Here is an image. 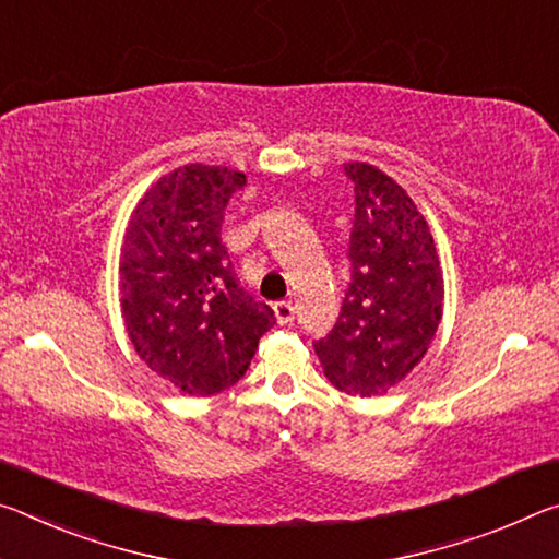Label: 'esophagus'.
Listing matches in <instances>:
<instances>
[{
	"mask_svg": "<svg viewBox=\"0 0 559 559\" xmlns=\"http://www.w3.org/2000/svg\"><path fill=\"white\" fill-rule=\"evenodd\" d=\"M274 317H277L280 324H292L295 322V305L292 301H277L274 305Z\"/></svg>",
	"mask_w": 559,
	"mask_h": 559,
	"instance_id": "1",
	"label": "esophagus"
}]
</instances>
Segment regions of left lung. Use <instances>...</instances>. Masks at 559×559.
Here are the masks:
<instances>
[{
	"mask_svg": "<svg viewBox=\"0 0 559 559\" xmlns=\"http://www.w3.org/2000/svg\"><path fill=\"white\" fill-rule=\"evenodd\" d=\"M354 182L352 277L332 332L314 342L340 391L377 396L424 359L443 317V270L414 200L369 163H346Z\"/></svg>",
	"mask_w": 559,
	"mask_h": 559,
	"instance_id": "left-lung-1",
	"label": "left lung"
}]
</instances>
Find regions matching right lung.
Returning <instances> with one entry per match:
<instances>
[{
    "label": "right lung",
    "instance_id": "obj_1",
    "mask_svg": "<svg viewBox=\"0 0 559 559\" xmlns=\"http://www.w3.org/2000/svg\"><path fill=\"white\" fill-rule=\"evenodd\" d=\"M245 173L176 168L145 190L128 219L118 289L133 349L190 396H213L245 377L274 312L235 277L219 230Z\"/></svg>",
    "mask_w": 559,
    "mask_h": 559
}]
</instances>
